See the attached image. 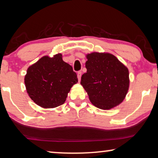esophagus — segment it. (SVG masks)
Instances as JSON below:
<instances>
[{
	"label": "esophagus",
	"instance_id": "1",
	"mask_svg": "<svg viewBox=\"0 0 158 158\" xmlns=\"http://www.w3.org/2000/svg\"><path fill=\"white\" fill-rule=\"evenodd\" d=\"M77 78H78V81H81V76H82V73H81V71H78V72H77Z\"/></svg>",
	"mask_w": 158,
	"mask_h": 158
}]
</instances>
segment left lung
Here are the masks:
<instances>
[{
	"label": "left lung",
	"instance_id": "obj_1",
	"mask_svg": "<svg viewBox=\"0 0 158 158\" xmlns=\"http://www.w3.org/2000/svg\"><path fill=\"white\" fill-rule=\"evenodd\" d=\"M87 72L81 84L93 106L110 110L124 100L130 85L129 70L113 54L94 52L86 55Z\"/></svg>",
	"mask_w": 158,
	"mask_h": 158
}]
</instances>
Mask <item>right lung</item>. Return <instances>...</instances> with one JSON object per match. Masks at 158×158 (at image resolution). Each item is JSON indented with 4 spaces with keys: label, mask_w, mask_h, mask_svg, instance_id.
Here are the masks:
<instances>
[{
    "label": "right lung",
    "mask_w": 158,
    "mask_h": 158,
    "mask_svg": "<svg viewBox=\"0 0 158 158\" xmlns=\"http://www.w3.org/2000/svg\"><path fill=\"white\" fill-rule=\"evenodd\" d=\"M24 82L34 102L43 108H54L65 102L77 77L72 66L58 53L52 58L43 56L29 66Z\"/></svg>",
    "instance_id": "right-lung-1"
}]
</instances>
